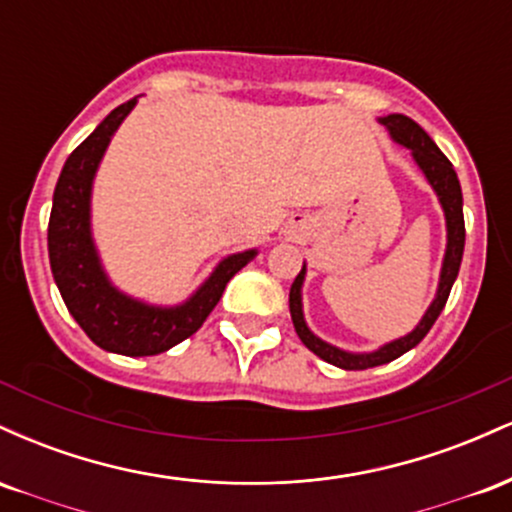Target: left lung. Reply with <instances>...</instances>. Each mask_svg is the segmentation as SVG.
Instances as JSON below:
<instances>
[{
    "instance_id": "1",
    "label": "left lung",
    "mask_w": 512,
    "mask_h": 512,
    "mask_svg": "<svg viewBox=\"0 0 512 512\" xmlns=\"http://www.w3.org/2000/svg\"><path fill=\"white\" fill-rule=\"evenodd\" d=\"M378 122L387 129L392 142L411 151L414 163L419 166L421 173H424V178L428 180V185L433 187V192H436L440 209H443V216H445V233H448V236H445V255H443V264H440L436 298H433L431 305L426 308V313L419 320V325H416L409 334H404V337L392 339V342L378 346L375 351L339 349V346L325 342V339H320L313 330H310L303 315V281H305V262H303L301 274L296 276V281L291 284V293H289L293 327H296V334L301 337V342L308 346L315 356H320L322 361L332 363V366L344 368V370H366V368L383 366V363L395 361V358L407 354L409 349H414V346L426 337L428 330H431L433 322L438 320V315L443 313L452 284H455L457 272H460L462 252H464L462 187H460V180H457V173L455 168H452V163L445 158L443 151L438 149L436 142H433V139L428 137L424 129L416 125L411 117L392 113V115L378 117Z\"/></svg>"
}]
</instances>
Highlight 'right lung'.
I'll return each instance as SVG.
<instances>
[{
  "label": "right lung",
  "instance_id": "add662e5",
  "mask_svg": "<svg viewBox=\"0 0 512 512\" xmlns=\"http://www.w3.org/2000/svg\"><path fill=\"white\" fill-rule=\"evenodd\" d=\"M134 105L137 98L117 105L64 161L52 195L48 252L62 301L93 344L110 354L156 356L192 337L204 325L228 281L255 260L257 248L223 257L197 291L178 305L146 303L110 281L93 240V180L110 139Z\"/></svg>",
  "mask_w": 512,
  "mask_h": 512
}]
</instances>
